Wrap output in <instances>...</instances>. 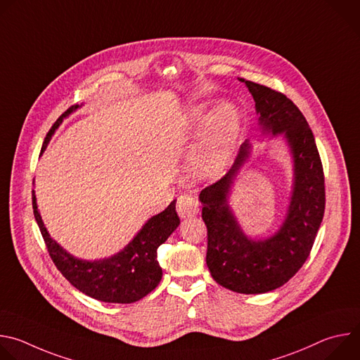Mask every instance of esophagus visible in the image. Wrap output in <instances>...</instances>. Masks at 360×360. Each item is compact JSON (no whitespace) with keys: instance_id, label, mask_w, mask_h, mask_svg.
I'll return each instance as SVG.
<instances>
[{"instance_id":"1","label":"esophagus","mask_w":360,"mask_h":360,"mask_svg":"<svg viewBox=\"0 0 360 360\" xmlns=\"http://www.w3.org/2000/svg\"><path fill=\"white\" fill-rule=\"evenodd\" d=\"M176 211H178V215L184 219L192 218L199 212V203L193 196L182 195L178 198Z\"/></svg>"}]
</instances>
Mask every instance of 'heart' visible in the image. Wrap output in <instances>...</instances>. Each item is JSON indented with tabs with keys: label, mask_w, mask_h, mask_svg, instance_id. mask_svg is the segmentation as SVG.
Segmentation results:
<instances>
[{
	"label": "heart",
	"mask_w": 360,
	"mask_h": 360,
	"mask_svg": "<svg viewBox=\"0 0 360 360\" xmlns=\"http://www.w3.org/2000/svg\"><path fill=\"white\" fill-rule=\"evenodd\" d=\"M184 128L196 132L198 141L191 155L193 171L203 178H215L228 167L240 131V115L235 105L222 102L207 115L205 105H192L185 111Z\"/></svg>",
	"instance_id": "1"
}]
</instances>
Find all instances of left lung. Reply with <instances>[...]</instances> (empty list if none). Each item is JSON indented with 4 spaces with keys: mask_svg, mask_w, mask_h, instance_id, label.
<instances>
[{
    "mask_svg": "<svg viewBox=\"0 0 360 360\" xmlns=\"http://www.w3.org/2000/svg\"><path fill=\"white\" fill-rule=\"evenodd\" d=\"M240 81L253 96L261 135L282 136L290 153L293 179L285 218L268 238H252L229 205L235 181L250 155L248 141L228 174L202 189L199 200L212 278L229 290L258 295L285 285L309 256L325 212V178L314 134L299 108L281 92Z\"/></svg>",
    "mask_w": 360,
    "mask_h": 360,
    "instance_id": "1",
    "label": "left lung"
}]
</instances>
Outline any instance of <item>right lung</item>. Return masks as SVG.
Here are the masks:
<instances>
[{"mask_svg":"<svg viewBox=\"0 0 360 360\" xmlns=\"http://www.w3.org/2000/svg\"><path fill=\"white\" fill-rule=\"evenodd\" d=\"M81 105L67 110L46 134L41 153L45 150L51 136L63 121L75 112ZM174 199L165 211L150 217L136 232L129 243L110 258L95 261L81 259L65 250L56 239L51 238L38 211L37 196L32 191L34 217L48 248L51 259L65 279L79 292L89 297L108 303H132L158 286L162 279V269L157 259V249L179 226V217L175 211Z\"/></svg>","mask_w":360,"mask_h":360,"instance_id":"1","label":"right lung"}]
</instances>
